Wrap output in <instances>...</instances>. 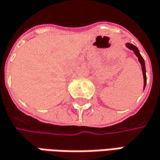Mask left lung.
I'll return each mask as SVG.
<instances>
[{"mask_svg": "<svg viewBox=\"0 0 160 160\" xmlns=\"http://www.w3.org/2000/svg\"><path fill=\"white\" fill-rule=\"evenodd\" d=\"M126 46H127V48H128L129 50H132L134 53L136 54V56L138 58V61L140 62V64H141V68H142V72H143V77H144V89H145L146 87V81H147V77H146V67H145V61L143 60V58H142V56L140 55V53H139V51H138V49L137 48L135 45H133V44H131V43H126Z\"/></svg>", "mask_w": 160, "mask_h": 160, "instance_id": "left-lung-1", "label": "left lung"}]
</instances>
